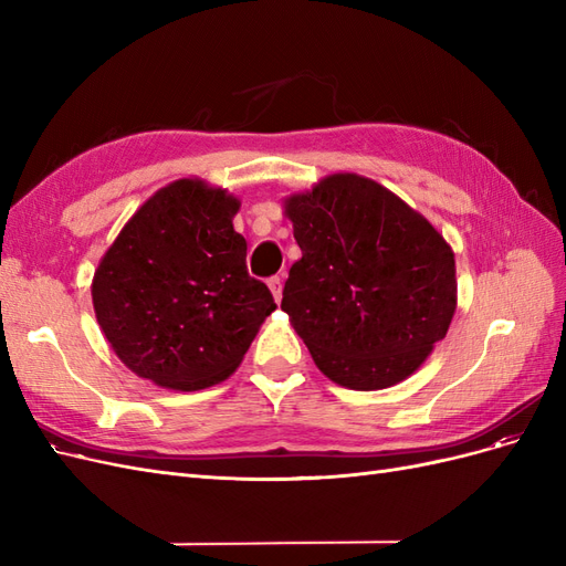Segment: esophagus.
I'll list each match as a JSON object with an SVG mask.
<instances>
[{
    "instance_id": "obj_1",
    "label": "esophagus",
    "mask_w": 566,
    "mask_h": 566,
    "mask_svg": "<svg viewBox=\"0 0 566 566\" xmlns=\"http://www.w3.org/2000/svg\"><path fill=\"white\" fill-rule=\"evenodd\" d=\"M269 287H271V293H273V300L281 302V297H283V279L281 276H271L269 279Z\"/></svg>"
}]
</instances>
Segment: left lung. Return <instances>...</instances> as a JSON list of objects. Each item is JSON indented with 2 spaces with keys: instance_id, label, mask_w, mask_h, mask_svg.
Masks as SVG:
<instances>
[{
  "instance_id": "obj_1",
  "label": "left lung",
  "mask_w": 566,
  "mask_h": 566,
  "mask_svg": "<svg viewBox=\"0 0 566 566\" xmlns=\"http://www.w3.org/2000/svg\"><path fill=\"white\" fill-rule=\"evenodd\" d=\"M302 260L281 310L333 382L373 391L416 373L455 314L443 235L378 181L331 175L285 200Z\"/></svg>"
}]
</instances>
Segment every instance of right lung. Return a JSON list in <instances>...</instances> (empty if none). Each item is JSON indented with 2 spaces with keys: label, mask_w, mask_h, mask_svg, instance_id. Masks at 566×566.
Wrapping results in <instances>:
<instances>
[{
  "label": "right lung",
  "mask_w": 566,
  "mask_h": 566,
  "mask_svg": "<svg viewBox=\"0 0 566 566\" xmlns=\"http://www.w3.org/2000/svg\"><path fill=\"white\" fill-rule=\"evenodd\" d=\"M238 208L221 188L179 179L136 210L101 260L96 321L139 378L181 391L227 380L276 310L248 273Z\"/></svg>",
  "instance_id": "add662e5"
}]
</instances>
